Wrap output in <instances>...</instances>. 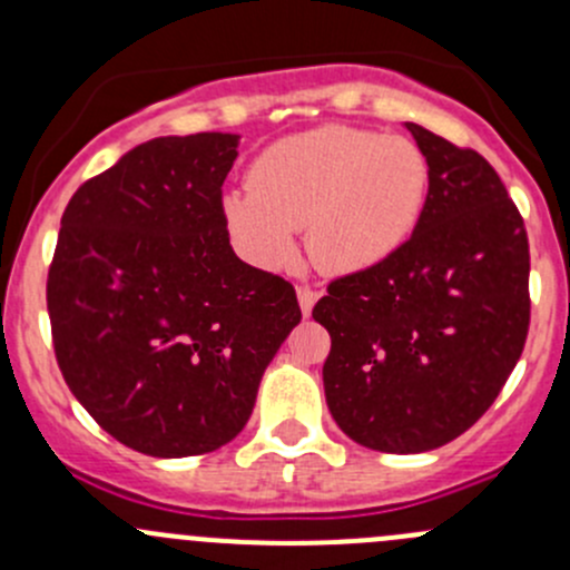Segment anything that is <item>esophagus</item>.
Masks as SVG:
<instances>
[{
    "label": "esophagus",
    "instance_id": "1",
    "mask_svg": "<svg viewBox=\"0 0 570 570\" xmlns=\"http://www.w3.org/2000/svg\"><path fill=\"white\" fill-rule=\"evenodd\" d=\"M320 292L317 289H308V286H297V303H301V312L303 317H308L314 308V303H317Z\"/></svg>",
    "mask_w": 570,
    "mask_h": 570
}]
</instances>
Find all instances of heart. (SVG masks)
<instances>
[{"label":"heart","instance_id":"obj_1","mask_svg":"<svg viewBox=\"0 0 570 570\" xmlns=\"http://www.w3.org/2000/svg\"><path fill=\"white\" fill-rule=\"evenodd\" d=\"M430 168L416 142L350 126H320L264 148L248 189L223 195V223L250 264L284 269L306 228L312 262L358 275L407 245L428 206Z\"/></svg>","mask_w":570,"mask_h":570}]
</instances>
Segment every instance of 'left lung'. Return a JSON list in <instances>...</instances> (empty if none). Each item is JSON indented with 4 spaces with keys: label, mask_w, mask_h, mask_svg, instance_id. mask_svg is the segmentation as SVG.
<instances>
[{
    "label": "left lung",
    "mask_w": 570,
    "mask_h": 570,
    "mask_svg": "<svg viewBox=\"0 0 570 570\" xmlns=\"http://www.w3.org/2000/svg\"><path fill=\"white\" fill-rule=\"evenodd\" d=\"M430 168L428 206L386 264L327 286L325 402L366 450L450 444L502 392L530 331V245L502 178L471 148L405 124Z\"/></svg>",
    "instance_id": "1"
}]
</instances>
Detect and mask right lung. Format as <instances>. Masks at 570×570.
Segmentation results:
<instances>
[{"instance_id":"obj_1","label":"right lung","mask_w":570,"mask_h":570,"mask_svg":"<svg viewBox=\"0 0 570 570\" xmlns=\"http://www.w3.org/2000/svg\"><path fill=\"white\" fill-rule=\"evenodd\" d=\"M239 135L154 137L73 193L46 284L68 389L112 439L204 455L248 424L301 322L289 281L228 243L223 181Z\"/></svg>"}]
</instances>
